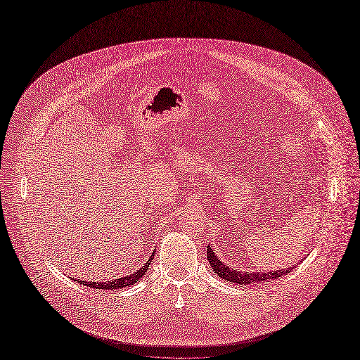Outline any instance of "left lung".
I'll list each match as a JSON object with an SVG mask.
<instances>
[{
    "label": "left lung",
    "instance_id": "obj_1",
    "mask_svg": "<svg viewBox=\"0 0 360 360\" xmlns=\"http://www.w3.org/2000/svg\"><path fill=\"white\" fill-rule=\"evenodd\" d=\"M207 259L210 265H212L213 271L216 274L223 278L228 280L231 283H238V284H253V283H264L268 280H276L281 276H288L289 272L293 269L288 268V269H277L272 272H244V271H237L235 268H231L228 265H225L221 260L214 255L213 249L210 245H207Z\"/></svg>",
    "mask_w": 360,
    "mask_h": 360
}]
</instances>
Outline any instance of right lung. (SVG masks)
Returning a JSON list of instances; mask_svg holds the SVG:
<instances>
[{"label": "right lung", "mask_w": 360, "mask_h": 360, "mask_svg": "<svg viewBox=\"0 0 360 360\" xmlns=\"http://www.w3.org/2000/svg\"><path fill=\"white\" fill-rule=\"evenodd\" d=\"M153 256H155V252L152 253L150 257H148V260L144 264V266H141L140 269L132 272V274L128 276V277H120L117 280L101 281V283H98V281H91L89 283V281H80L79 280V283L80 284H86V286L94 288V289H123V288H127V286H131V284H134V283H137L146 274L147 269H148V265H150V262L153 260Z\"/></svg>", "instance_id": "obj_1"}]
</instances>
